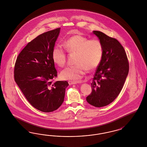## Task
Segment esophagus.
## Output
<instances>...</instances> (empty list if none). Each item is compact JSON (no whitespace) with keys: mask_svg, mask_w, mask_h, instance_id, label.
Returning <instances> with one entry per match:
<instances>
[{"mask_svg":"<svg viewBox=\"0 0 147 147\" xmlns=\"http://www.w3.org/2000/svg\"><path fill=\"white\" fill-rule=\"evenodd\" d=\"M79 82L78 81H68V84L69 85H74V84H78Z\"/></svg>","mask_w":147,"mask_h":147,"instance_id":"obj_1","label":"esophagus"}]
</instances>
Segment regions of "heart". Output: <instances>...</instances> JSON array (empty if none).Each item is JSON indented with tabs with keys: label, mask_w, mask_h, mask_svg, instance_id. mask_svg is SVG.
Masks as SVG:
<instances>
[{
	"label": "heart",
	"mask_w": 147,
	"mask_h": 147,
	"mask_svg": "<svg viewBox=\"0 0 147 147\" xmlns=\"http://www.w3.org/2000/svg\"><path fill=\"white\" fill-rule=\"evenodd\" d=\"M66 51L75 54V65L68 66L61 71L63 80H78L85 74L87 69L92 70L99 65L102 56V46L96 39L88 40L85 36L76 34L71 36L63 42ZM52 59L60 67L66 63V54L59 46H55L52 51Z\"/></svg>",
	"instance_id": "obj_1"
}]
</instances>
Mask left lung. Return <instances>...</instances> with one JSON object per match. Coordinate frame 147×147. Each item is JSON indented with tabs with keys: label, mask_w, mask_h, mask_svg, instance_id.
I'll return each instance as SVG.
<instances>
[{
	"label": "left lung",
	"mask_w": 147,
	"mask_h": 147,
	"mask_svg": "<svg viewBox=\"0 0 147 147\" xmlns=\"http://www.w3.org/2000/svg\"><path fill=\"white\" fill-rule=\"evenodd\" d=\"M102 46V56L92 82L91 93L86 100L97 107L111 103L121 91L129 69L127 54L116 38L93 31Z\"/></svg>",
	"instance_id": "obj_1"
}]
</instances>
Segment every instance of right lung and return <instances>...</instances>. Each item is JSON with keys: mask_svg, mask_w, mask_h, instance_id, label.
Returning a JSON list of instances; mask_svg holds the SVG:
<instances>
[{"mask_svg": "<svg viewBox=\"0 0 147 147\" xmlns=\"http://www.w3.org/2000/svg\"><path fill=\"white\" fill-rule=\"evenodd\" d=\"M60 28L49 31L31 40L16 61L14 78L29 103L44 112L57 110L64 101L66 81L53 80L57 76L52 51Z\"/></svg>", "mask_w": 147, "mask_h": 147, "instance_id": "right-lung-1", "label": "right lung"}]
</instances>
